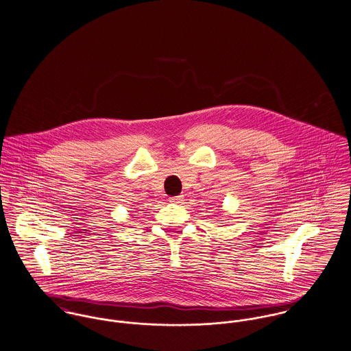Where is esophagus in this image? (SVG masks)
Instances as JSON below:
<instances>
[{
	"label": "esophagus",
	"mask_w": 351,
	"mask_h": 351,
	"mask_svg": "<svg viewBox=\"0 0 351 351\" xmlns=\"http://www.w3.org/2000/svg\"><path fill=\"white\" fill-rule=\"evenodd\" d=\"M169 201H170V202H173V204H177V202L182 201V195H176V197H170V198H169Z\"/></svg>",
	"instance_id": "34e87169"
}]
</instances>
